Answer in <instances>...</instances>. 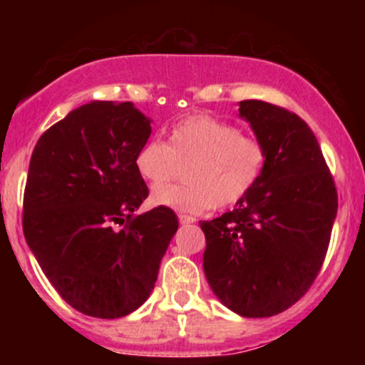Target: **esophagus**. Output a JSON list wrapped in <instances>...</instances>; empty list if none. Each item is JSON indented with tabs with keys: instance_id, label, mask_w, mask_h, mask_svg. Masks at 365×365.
<instances>
[{
	"instance_id": "1",
	"label": "esophagus",
	"mask_w": 365,
	"mask_h": 365,
	"mask_svg": "<svg viewBox=\"0 0 365 365\" xmlns=\"http://www.w3.org/2000/svg\"><path fill=\"white\" fill-rule=\"evenodd\" d=\"M178 221H180V225H190V223H194V217L192 216H187V215H178Z\"/></svg>"
}]
</instances>
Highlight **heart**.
<instances>
[{
  "label": "heart",
  "mask_w": 365,
  "mask_h": 365,
  "mask_svg": "<svg viewBox=\"0 0 365 365\" xmlns=\"http://www.w3.org/2000/svg\"><path fill=\"white\" fill-rule=\"evenodd\" d=\"M262 140L207 115H194L170 130L168 142L150 139L140 145L133 166L154 188L156 206L202 215L212 207H232L252 192L266 166ZM185 165L187 184L159 187Z\"/></svg>",
  "instance_id": "b5f03b06"
}]
</instances>
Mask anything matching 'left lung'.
<instances>
[{
  "label": "left lung",
  "instance_id": "1",
  "mask_svg": "<svg viewBox=\"0 0 365 365\" xmlns=\"http://www.w3.org/2000/svg\"><path fill=\"white\" fill-rule=\"evenodd\" d=\"M266 145L257 185L232 211L200 221L204 273L220 302L244 317L287 311L309 290L328 250L338 195L309 125L283 108L240 101Z\"/></svg>",
  "mask_w": 365,
  "mask_h": 365
}]
</instances>
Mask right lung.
Returning <instances> with one entry per match:
<instances>
[{
    "label": "right lung",
    "instance_id": "1",
    "mask_svg": "<svg viewBox=\"0 0 365 365\" xmlns=\"http://www.w3.org/2000/svg\"><path fill=\"white\" fill-rule=\"evenodd\" d=\"M150 118L133 103L91 101L37 140L24 235L46 278L78 312L116 319L153 292L178 230L170 207L135 215L149 195L133 166Z\"/></svg>",
    "mask_w": 365,
    "mask_h": 365
}]
</instances>
